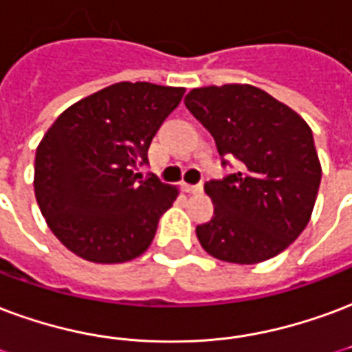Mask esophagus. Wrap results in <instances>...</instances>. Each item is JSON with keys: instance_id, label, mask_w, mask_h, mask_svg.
I'll list each match as a JSON object with an SVG mask.
<instances>
[{"instance_id": "1", "label": "esophagus", "mask_w": 352, "mask_h": 352, "mask_svg": "<svg viewBox=\"0 0 352 352\" xmlns=\"http://www.w3.org/2000/svg\"><path fill=\"white\" fill-rule=\"evenodd\" d=\"M203 184H184V192H188V194H197V192H201Z\"/></svg>"}]
</instances>
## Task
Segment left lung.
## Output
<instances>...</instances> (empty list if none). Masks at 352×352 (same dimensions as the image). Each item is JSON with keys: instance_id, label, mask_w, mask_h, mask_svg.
Listing matches in <instances>:
<instances>
[{"instance_id": "obj_1", "label": "left lung", "mask_w": 352, "mask_h": 352, "mask_svg": "<svg viewBox=\"0 0 352 352\" xmlns=\"http://www.w3.org/2000/svg\"><path fill=\"white\" fill-rule=\"evenodd\" d=\"M184 104L214 138L222 166L239 160L235 173L205 183L214 216L196 228L201 246L239 265L278 256L308 226L321 184L309 126L254 85L192 89Z\"/></svg>"}]
</instances>
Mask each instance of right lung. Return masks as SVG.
Instances as JSON below:
<instances>
[{
	"label": "right lung",
	"instance_id": "right-lung-1",
	"mask_svg": "<svg viewBox=\"0 0 352 352\" xmlns=\"http://www.w3.org/2000/svg\"><path fill=\"white\" fill-rule=\"evenodd\" d=\"M183 87L121 82L72 104L57 117L35 155V196L48 228L93 263L142 256L177 188L136 169Z\"/></svg>",
	"mask_w": 352,
	"mask_h": 352
}]
</instances>
